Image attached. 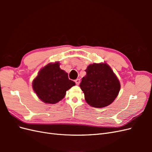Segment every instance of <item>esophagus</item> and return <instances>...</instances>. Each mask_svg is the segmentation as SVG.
<instances>
[{"label": "esophagus", "instance_id": "obj_1", "mask_svg": "<svg viewBox=\"0 0 152 152\" xmlns=\"http://www.w3.org/2000/svg\"><path fill=\"white\" fill-rule=\"evenodd\" d=\"M75 83H76V84H77V85H79V84H80V79H77L75 80Z\"/></svg>", "mask_w": 152, "mask_h": 152}]
</instances>
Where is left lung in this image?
<instances>
[{
  "instance_id": "1",
  "label": "left lung",
  "mask_w": 152,
  "mask_h": 152,
  "mask_svg": "<svg viewBox=\"0 0 152 152\" xmlns=\"http://www.w3.org/2000/svg\"><path fill=\"white\" fill-rule=\"evenodd\" d=\"M80 87L86 102L95 108L111 104L121 89L120 82L107 63H93L86 70Z\"/></svg>"
}]
</instances>
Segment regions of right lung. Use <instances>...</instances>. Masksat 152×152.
<instances>
[{
	"instance_id": "1",
	"label": "right lung",
	"mask_w": 152,
	"mask_h": 152,
	"mask_svg": "<svg viewBox=\"0 0 152 152\" xmlns=\"http://www.w3.org/2000/svg\"><path fill=\"white\" fill-rule=\"evenodd\" d=\"M75 83L68 73L59 68V62L49 63L39 71L32 87L39 98L45 103L55 104L61 100L66 92Z\"/></svg>"
}]
</instances>
